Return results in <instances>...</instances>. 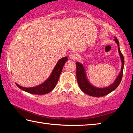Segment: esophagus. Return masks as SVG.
I'll list each match as a JSON object with an SVG mask.
<instances>
[{
	"instance_id": "34e87169",
	"label": "esophagus",
	"mask_w": 133,
	"mask_h": 133,
	"mask_svg": "<svg viewBox=\"0 0 133 133\" xmlns=\"http://www.w3.org/2000/svg\"><path fill=\"white\" fill-rule=\"evenodd\" d=\"M69 58L70 59H76V58H77V54L75 52H71L69 55Z\"/></svg>"
}]
</instances>
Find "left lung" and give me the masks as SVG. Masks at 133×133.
Returning a JSON list of instances; mask_svg holds the SVG:
<instances>
[{
	"label": "left lung",
	"instance_id": "obj_1",
	"mask_svg": "<svg viewBox=\"0 0 133 133\" xmlns=\"http://www.w3.org/2000/svg\"><path fill=\"white\" fill-rule=\"evenodd\" d=\"M114 41L116 43V44L118 46V53L120 55L121 62V71L120 73L118 74L117 77L116 78L115 81L112 83L111 85L106 87H103V88H100V87H97L94 86L90 82H89L88 78L87 77L86 73L85 70V67L83 66V64L80 63L79 62H76V68H77V71H76V76H77V80L78 84L79 85L80 89L84 92V93L88 94L89 96L93 97H103L104 96L107 94H109L114 91L117 87L120 84L121 79H122L123 74V68H124V57L120 49V45H119V42L118 41L117 37H114Z\"/></svg>",
	"mask_w": 133,
	"mask_h": 133
}]
</instances>
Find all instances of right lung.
I'll return each instance as SVG.
<instances>
[{
  "mask_svg": "<svg viewBox=\"0 0 133 133\" xmlns=\"http://www.w3.org/2000/svg\"><path fill=\"white\" fill-rule=\"evenodd\" d=\"M67 60L68 58L67 57L60 58L57 62L49 78L42 84L33 87H24L19 85L16 83V84L19 89L29 93L40 94V95L48 94L55 89L61 74L63 67Z\"/></svg>",
  "mask_w": 133,
  "mask_h": 133,
  "instance_id": "add662e5",
  "label": "right lung"
}]
</instances>
